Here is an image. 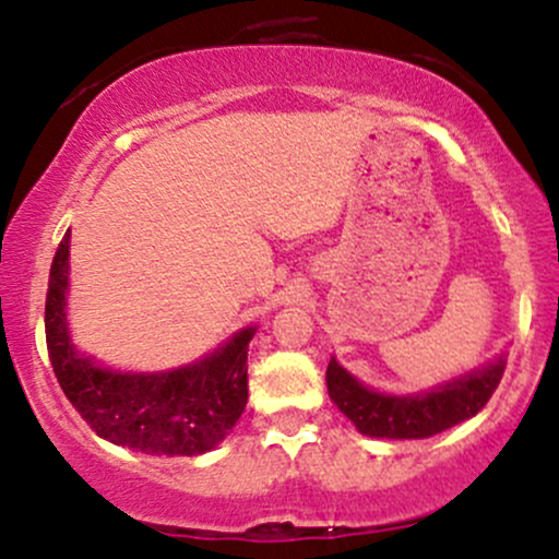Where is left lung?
<instances>
[{
    "mask_svg": "<svg viewBox=\"0 0 559 559\" xmlns=\"http://www.w3.org/2000/svg\"><path fill=\"white\" fill-rule=\"evenodd\" d=\"M504 373V360L489 368L467 373L426 394L389 396L365 389L336 360L329 362V396L338 409L357 426V431L376 439H428L447 431L484 409L499 386Z\"/></svg>",
    "mask_w": 559,
    "mask_h": 559,
    "instance_id": "1",
    "label": "left lung"
}]
</instances>
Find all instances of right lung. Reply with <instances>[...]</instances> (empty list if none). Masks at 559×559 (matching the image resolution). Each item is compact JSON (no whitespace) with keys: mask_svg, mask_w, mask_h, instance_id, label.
I'll use <instances>...</instances> for the list:
<instances>
[{"mask_svg":"<svg viewBox=\"0 0 559 559\" xmlns=\"http://www.w3.org/2000/svg\"><path fill=\"white\" fill-rule=\"evenodd\" d=\"M70 230L49 271L44 331L57 383L102 439L146 454L191 457L221 444L247 404V346L254 329L236 333L210 357L170 373H115L96 368L68 336Z\"/></svg>","mask_w":559,"mask_h":559,"instance_id":"right-lung-1","label":"right lung"}]
</instances>
